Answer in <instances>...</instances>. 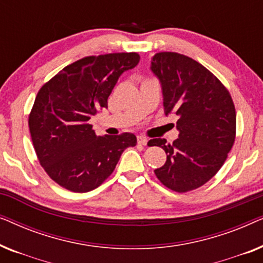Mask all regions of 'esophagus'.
I'll use <instances>...</instances> for the list:
<instances>
[{"label": "esophagus", "instance_id": "1", "mask_svg": "<svg viewBox=\"0 0 263 263\" xmlns=\"http://www.w3.org/2000/svg\"><path fill=\"white\" fill-rule=\"evenodd\" d=\"M147 141H148V140H147L145 136H142V135H139L138 136V142L140 143V145H147Z\"/></svg>", "mask_w": 263, "mask_h": 263}]
</instances>
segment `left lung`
Instances as JSON below:
<instances>
[{
    "label": "left lung",
    "instance_id": "8db88e82",
    "mask_svg": "<svg viewBox=\"0 0 263 263\" xmlns=\"http://www.w3.org/2000/svg\"><path fill=\"white\" fill-rule=\"evenodd\" d=\"M151 69L160 80L165 115L178 117V139L167 143L152 139L166 163L154 170L157 178L177 193L207 183L224 165L236 139V109L231 95L202 64L178 52H158Z\"/></svg>",
    "mask_w": 263,
    "mask_h": 263
}]
</instances>
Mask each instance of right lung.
Wrapping results in <instances>:
<instances>
[{"label": "right lung", "mask_w": 263, "mask_h": 263, "mask_svg": "<svg viewBox=\"0 0 263 263\" xmlns=\"http://www.w3.org/2000/svg\"><path fill=\"white\" fill-rule=\"evenodd\" d=\"M138 52L87 56L64 67L38 91L28 127L39 163L57 184L74 193L98 188L121 154L136 145L130 133L96 135L88 123L104 107L118 78L139 63Z\"/></svg>", "instance_id": "1"}]
</instances>
